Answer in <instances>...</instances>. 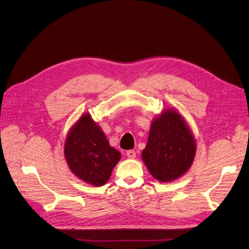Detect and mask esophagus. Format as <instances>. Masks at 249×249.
Masks as SVG:
<instances>
[{"instance_id": "obj_1", "label": "esophagus", "mask_w": 249, "mask_h": 249, "mask_svg": "<svg viewBox=\"0 0 249 249\" xmlns=\"http://www.w3.org/2000/svg\"><path fill=\"white\" fill-rule=\"evenodd\" d=\"M126 156H127V158H130V159H135L136 158V152H135V150H127Z\"/></svg>"}]
</instances>
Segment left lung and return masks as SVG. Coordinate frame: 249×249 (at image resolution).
I'll return each mask as SVG.
<instances>
[{"mask_svg": "<svg viewBox=\"0 0 249 249\" xmlns=\"http://www.w3.org/2000/svg\"><path fill=\"white\" fill-rule=\"evenodd\" d=\"M196 150L195 137L182 115L165 109L151 123L142 160L153 178L170 182L187 172Z\"/></svg>", "mask_w": 249, "mask_h": 249, "instance_id": "obj_1", "label": "left lung"}]
</instances>
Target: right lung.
I'll use <instances>...</instances> for the list:
<instances>
[{"label":"right lung","mask_w":249,"mask_h":249,"mask_svg":"<svg viewBox=\"0 0 249 249\" xmlns=\"http://www.w3.org/2000/svg\"><path fill=\"white\" fill-rule=\"evenodd\" d=\"M65 159L71 172L93 186L104 185L122 154L111 147L106 136L89 113L77 121L65 142Z\"/></svg>","instance_id":"1"}]
</instances>
